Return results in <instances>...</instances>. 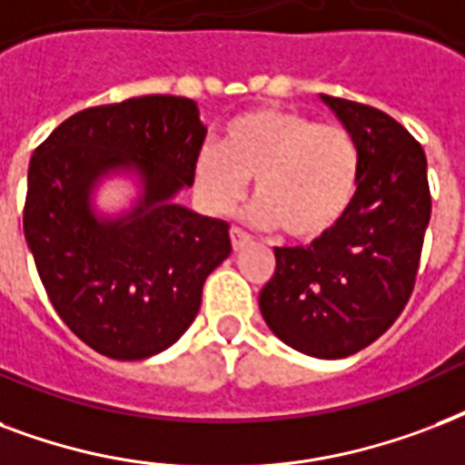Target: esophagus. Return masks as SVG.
<instances>
[{
    "instance_id": "obj_1",
    "label": "esophagus",
    "mask_w": 465,
    "mask_h": 465,
    "mask_svg": "<svg viewBox=\"0 0 465 465\" xmlns=\"http://www.w3.org/2000/svg\"><path fill=\"white\" fill-rule=\"evenodd\" d=\"M230 240H232V250H242L244 244H250V240L252 237L247 235V232H244V230H240V228H232L230 230Z\"/></svg>"
}]
</instances>
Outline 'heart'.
<instances>
[{
	"mask_svg": "<svg viewBox=\"0 0 465 465\" xmlns=\"http://www.w3.org/2000/svg\"><path fill=\"white\" fill-rule=\"evenodd\" d=\"M254 176L252 221L282 225L293 240H315L347 215L359 183V150L341 125L318 124L289 109H257L235 118L223 145L196 154L201 203L230 213Z\"/></svg>",
	"mask_w": 465,
	"mask_h": 465,
	"instance_id": "1",
	"label": "heart"
}]
</instances>
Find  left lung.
<instances>
[{
  "mask_svg": "<svg viewBox=\"0 0 465 465\" xmlns=\"http://www.w3.org/2000/svg\"><path fill=\"white\" fill-rule=\"evenodd\" d=\"M359 150L347 215L311 247H273L276 272L259 311L279 340L318 359H344L376 341L408 303L430 225L422 145L395 118L320 94Z\"/></svg>",
  "mask_w": 465,
  "mask_h": 465,
  "instance_id": "8db88e82",
  "label": "left lung"
}]
</instances>
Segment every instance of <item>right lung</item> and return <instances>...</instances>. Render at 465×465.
Masks as SVG:
<instances>
[{"instance_id": "1", "label": "right lung", "mask_w": 465, "mask_h": 465, "mask_svg": "<svg viewBox=\"0 0 465 465\" xmlns=\"http://www.w3.org/2000/svg\"><path fill=\"white\" fill-rule=\"evenodd\" d=\"M203 138L196 102L135 96L79 111L31 157L28 250L57 315L99 354L140 361L172 347L232 250L228 223L176 203ZM114 175L139 192L128 209L104 214L94 196Z\"/></svg>"}]
</instances>
